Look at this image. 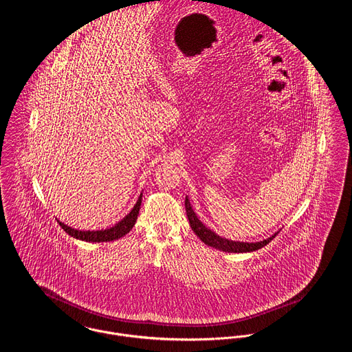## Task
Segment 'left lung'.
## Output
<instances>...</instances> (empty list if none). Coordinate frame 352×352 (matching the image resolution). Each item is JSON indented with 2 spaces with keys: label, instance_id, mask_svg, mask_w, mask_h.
Listing matches in <instances>:
<instances>
[{
  "label": "left lung",
  "instance_id": "obj_1",
  "mask_svg": "<svg viewBox=\"0 0 352 352\" xmlns=\"http://www.w3.org/2000/svg\"><path fill=\"white\" fill-rule=\"evenodd\" d=\"M185 208H186V214L189 218L190 226L192 229V232L197 234V237H199V240L202 243L216 248L218 250L222 252H228V253H246V252H254L261 249L263 246H265L267 243H271L272 240L276 237V234L278 232H276L274 234H272L271 237L263 240V241H257V243H243V241H233V240H228L223 239L221 236L216 234L213 230H210L208 226H205L199 218L195 216L191 205H190L189 198L186 197L185 199Z\"/></svg>",
  "mask_w": 352,
  "mask_h": 352
}]
</instances>
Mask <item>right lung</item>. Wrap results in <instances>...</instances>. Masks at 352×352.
I'll return each instance as SVG.
<instances>
[{
	"instance_id": "1",
	"label": "right lung",
	"mask_w": 352,
	"mask_h": 352,
	"mask_svg": "<svg viewBox=\"0 0 352 352\" xmlns=\"http://www.w3.org/2000/svg\"><path fill=\"white\" fill-rule=\"evenodd\" d=\"M140 204H142V192H140V195H139V198H138L133 210L124 218H122L118 223H115L112 228H109V229H102V230H78V229H74V228L65 225L64 222H61L58 219H57V222L65 230V233H68L71 237L78 239V240H81V241H87V243L115 241V240L126 236L133 229V226L135 225L138 214H139Z\"/></svg>"
}]
</instances>
